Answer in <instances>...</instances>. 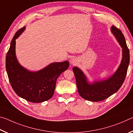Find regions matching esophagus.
Masks as SVG:
<instances>
[{"label":"esophagus","mask_w":133,"mask_h":133,"mask_svg":"<svg viewBox=\"0 0 133 133\" xmlns=\"http://www.w3.org/2000/svg\"><path fill=\"white\" fill-rule=\"evenodd\" d=\"M77 63H78V60H77L76 58L74 57V58H71V60H70V63H71V64L75 65V64H77Z\"/></svg>","instance_id":"1"}]
</instances>
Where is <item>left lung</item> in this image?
Instances as JSON below:
<instances>
[{
	"instance_id": "left-lung-1",
	"label": "left lung",
	"mask_w": 133,
	"mask_h": 133,
	"mask_svg": "<svg viewBox=\"0 0 133 133\" xmlns=\"http://www.w3.org/2000/svg\"><path fill=\"white\" fill-rule=\"evenodd\" d=\"M111 31L122 48L123 57L118 69L111 77L106 80L97 81L89 83L86 76L81 70L74 67L78 92L80 96L91 102H100L116 93L122 85L127 75L130 63V51L125 42V37L120 30L112 26Z\"/></svg>"
}]
</instances>
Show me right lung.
Listing matches in <instances>:
<instances>
[{"instance_id":"right-lung-1","label":"right lung","mask_w":133,"mask_h":133,"mask_svg":"<svg viewBox=\"0 0 133 133\" xmlns=\"http://www.w3.org/2000/svg\"><path fill=\"white\" fill-rule=\"evenodd\" d=\"M25 27L19 29L12 40L6 58V69L13 90L18 96L31 103H41L52 97L56 80L69 68L67 61L52 63L39 71H29L18 62L15 54L16 39Z\"/></svg>"}]
</instances>
